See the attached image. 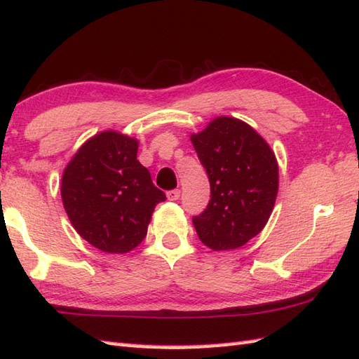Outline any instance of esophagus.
Instances as JSON below:
<instances>
[{"label": "esophagus", "instance_id": "1", "mask_svg": "<svg viewBox=\"0 0 359 359\" xmlns=\"http://www.w3.org/2000/svg\"><path fill=\"white\" fill-rule=\"evenodd\" d=\"M166 196L169 201H177L180 198V191L179 190H171L166 193Z\"/></svg>", "mask_w": 359, "mask_h": 359}]
</instances>
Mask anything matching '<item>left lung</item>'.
<instances>
[{"mask_svg":"<svg viewBox=\"0 0 359 359\" xmlns=\"http://www.w3.org/2000/svg\"><path fill=\"white\" fill-rule=\"evenodd\" d=\"M210 182V201L193 217L202 243L213 251L236 250L264 229L278 194V161L256 130L219 116L191 135Z\"/></svg>","mask_w":359,"mask_h":359,"instance_id":"obj_1","label":"left lung"}]
</instances>
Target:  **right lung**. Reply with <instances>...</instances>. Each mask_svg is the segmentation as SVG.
Masks as SVG:
<instances>
[{"mask_svg": "<svg viewBox=\"0 0 359 359\" xmlns=\"http://www.w3.org/2000/svg\"><path fill=\"white\" fill-rule=\"evenodd\" d=\"M136 154L138 141L108 130L84 142L62 172L61 196L72 226L103 252L135 250L155 205L166 199Z\"/></svg>", "mask_w": 359, "mask_h": 359, "instance_id": "1", "label": "right lung"}]
</instances>
